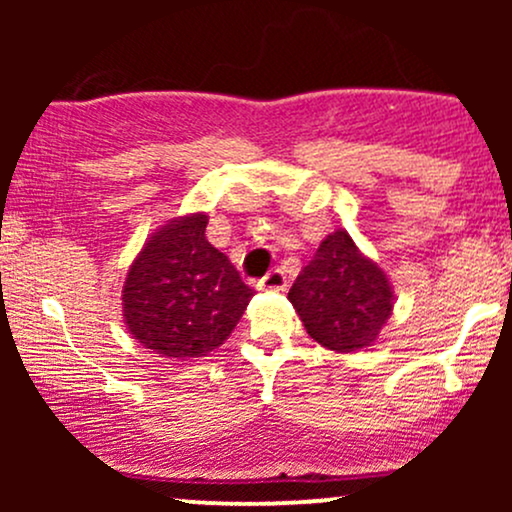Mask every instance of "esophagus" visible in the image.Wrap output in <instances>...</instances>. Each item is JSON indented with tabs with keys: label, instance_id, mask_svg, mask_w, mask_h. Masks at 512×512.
<instances>
[{
	"label": "esophagus",
	"instance_id": "34e87169",
	"mask_svg": "<svg viewBox=\"0 0 512 512\" xmlns=\"http://www.w3.org/2000/svg\"><path fill=\"white\" fill-rule=\"evenodd\" d=\"M260 289L264 291H284L286 289V274L281 269H272L269 274H264L260 281Z\"/></svg>",
	"mask_w": 512,
	"mask_h": 512
}]
</instances>
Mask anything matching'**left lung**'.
I'll use <instances>...</instances> for the list:
<instances>
[{
    "mask_svg": "<svg viewBox=\"0 0 512 512\" xmlns=\"http://www.w3.org/2000/svg\"><path fill=\"white\" fill-rule=\"evenodd\" d=\"M289 301L317 344L351 354L378 339L392 315L395 293L378 262L368 260L339 228L298 274Z\"/></svg>",
    "mask_w": 512,
    "mask_h": 512,
    "instance_id": "8db88e82",
    "label": "left lung"
}]
</instances>
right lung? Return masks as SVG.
Wrapping results in <instances>:
<instances>
[{"instance_id": "1", "label": "right lung", "mask_w": 512, "mask_h": 512, "mask_svg": "<svg viewBox=\"0 0 512 512\" xmlns=\"http://www.w3.org/2000/svg\"><path fill=\"white\" fill-rule=\"evenodd\" d=\"M204 211L178 216L144 243L122 286L129 334L156 354L207 356L236 330L255 291L207 240Z\"/></svg>"}]
</instances>
